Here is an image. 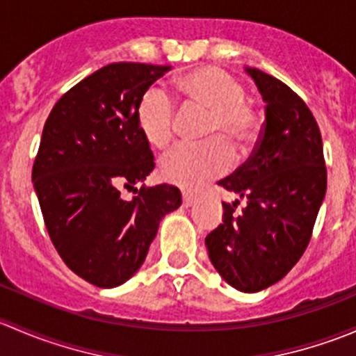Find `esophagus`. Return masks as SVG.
<instances>
[{
    "mask_svg": "<svg viewBox=\"0 0 356 356\" xmlns=\"http://www.w3.org/2000/svg\"><path fill=\"white\" fill-rule=\"evenodd\" d=\"M195 201H196L195 196L189 195V193H182V204H184L186 208L193 207V204H195Z\"/></svg>",
    "mask_w": 356,
    "mask_h": 356,
    "instance_id": "34e87169",
    "label": "esophagus"
}]
</instances>
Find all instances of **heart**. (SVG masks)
<instances>
[{
	"label": "heart",
	"mask_w": 356,
	"mask_h": 356,
	"mask_svg": "<svg viewBox=\"0 0 356 356\" xmlns=\"http://www.w3.org/2000/svg\"><path fill=\"white\" fill-rule=\"evenodd\" d=\"M174 88L184 105L208 110L204 136L213 139L203 145L175 146L160 160V175L184 191H196L231 167L232 152L225 140L239 149L253 141L258 115L245 102V86L217 67L186 72L175 79ZM136 120L143 138L153 148H165L174 138L175 106L156 86L141 96Z\"/></svg>",
	"instance_id": "heart-1"
}]
</instances>
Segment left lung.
<instances>
[{"label": "left lung", "instance_id": "left-lung-1", "mask_svg": "<svg viewBox=\"0 0 356 356\" xmlns=\"http://www.w3.org/2000/svg\"><path fill=\"white\" fill-rule=\"evenodd\" d=\"M265 102L253 155L218 186L238 195L222 203V224L204 239L215 270L243 293L281 281L310 243L327 189L322 136L303 99L284 82L245 67ZM245 208L235 213L238 201Z\"/></svg>", "mask_w": 356, "mask_h": 356}]
</instances>
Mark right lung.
Instances as JSON below:
<instances>
[{
  "instance_id": "right-lung-1",
  "label": "right lung",
  "mask_w": 356,
  "mask_h": 356,
  "mask_svg": "<svg viewBox=\"0 0 356 356\" xmlns=\"http://www.w3.org/2000/svg\"><path fill=\"white\" fill-rule=\"evenodd\" d=\"M170 65L110 63L53 106L32 168L34 191L53 245L72 272L98 288H117L145 264L161 218L181 191L138 189L155 168L136 108ZM136 193L125 200L121 193Z\"/></svg>"
}]
</instances>
